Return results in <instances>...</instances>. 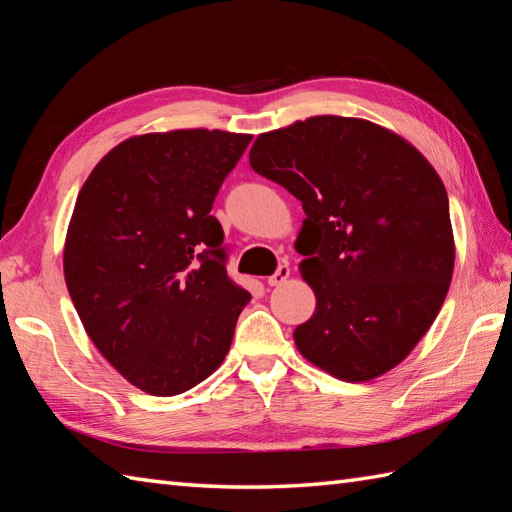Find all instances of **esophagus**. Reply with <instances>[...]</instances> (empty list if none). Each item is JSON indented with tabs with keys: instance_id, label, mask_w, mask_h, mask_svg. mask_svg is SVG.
<instances>
[{
	"instance_id": "esophagus-1",
	"label": "esophagus",
	"mask_w": 512,
	"mask_h": 512,
	"mask_svg": "<svg viewBox=\"0 0 512 512\" xmlns=\"http://www.w3.org/2000/svg\"><path fill=\"white\" fill-rule=\"evenodd\" d=\"M288 277H290V266L288 264H281L266 281H268V286H281Z\"/></svg>"
}]
</instances>
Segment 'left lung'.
Masks as SVG:
<instances>
[{
	"mask_svg": "<svg viewBox=\"0 0 512 512\" xmlns=\"http://www.w3.org/2000/svg\"><path fill=\"white\" fill-rule=\"evenodd\" d=\"M250 167L306 211L295 248L317 310L299 352L361 383L418 345L449 292L455 246L440 176L405 138L363 118L312 116L262 134Z\"/></svg>",
	"mask_w": 512,
	"mask_h": 512,
	"instance_id": "left-lung-1",
	"label": "left lung"
}]
</instances>
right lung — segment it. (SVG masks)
Here are the masks:
<instances>
[{
    "label": "right lung",
    "instance_id": "right-lung-1",
    "mask_svg": "<svg viewBox=\"0 0 512 512\" xmlns=\"http://www.w3.org/2000/svg\"><path fill=\"white\" fill-rule=\"evenodd\" d=\"M250 140L220 129L127 138L76 198L63 248L72 303L99 352L151 396L211 376L250 301L211 215Z\"/></svg>",
    "mask_w": 512,
    "mask_h": 512
}]
</instances>
